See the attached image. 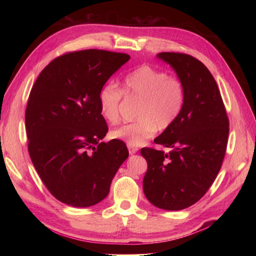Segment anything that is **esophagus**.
Instances as JSON below:
<instances>
[{
  "instance_id": "1",
  "label": "esophagus",
  "mask_w": 256,
  "mask_h": 256,
  "mask_svg": "<svg viewBox=\"0 0 256 256\" xmlns=\"http://www.w3.org/2000/svg\"><path fill=\"white\" fill-rule=\"evenodd\" d=\"M128 152H130V154H131V155L135 154L138 150V148H136V146H133V145H128Z\"/></svg>"
}]
</instances>
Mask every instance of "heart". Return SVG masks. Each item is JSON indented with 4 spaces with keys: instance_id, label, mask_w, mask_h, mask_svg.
<instances>
[{
    "instance_id": "1",
    "label": "heart",
    "mask_w": 256,
    "mask_h": 256,
    "mask_svg": "<svg viewBox=\"0 0 256 256\" xmlns=\"http://www.w3.org/2000/svg\"><path fill=\"white\" fill-rule=\"evenodd\" d=\"M122 86L123 90L116 82H108L99 94L101 114L110 123L118 122L123 92L140 101L135 114L136 121L113 128V138L128 145H140L153 136L157 128H170L180 116L184 104V86L177 77L145 64L125 76Z\"/></svg>"
}]
</instances>
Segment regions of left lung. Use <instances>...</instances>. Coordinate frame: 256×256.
<instances>
[{
	"label": "left lung",
	"instance_id": "8db88e82",
	"mask_svg": "<svg viewBox=\"0 0 256 256\" xmlns=\"http://www.w3.org/2000/svg\"><path fill=\"white\" fill-rule=\"evenodd\" d=\"M156 57L170 64L182 81L184 104L175 124L154 140L170 150H140L148 162L143 190L157 208L182 210L197 202L218 175L229 118L218 84L202 62L179 52H160Z\"/></svg>",
	"mask_w": 256,
	"mask_h": 256
}]
</instances>
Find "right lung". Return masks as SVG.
<instances>
[{
	"label": "right lung",
	"instance_id": "1",
	"mask_svg": "<svg viewBox=\"0 0 256 256\" xmlns=\"http://www.w3.org/2000/svg\"><path fill=\"white\" fill-rule=\"evenodd\" d=\"M130 58L99 50L69 52L54 59L32 86L25 113L28 153L62 204L86 208L100 202L128 157L122 140L100 142L108 128L99 94Z\"/></svg>",
	"mask_w": 256,
	"mask_h": 256
}]
</instances>
